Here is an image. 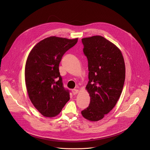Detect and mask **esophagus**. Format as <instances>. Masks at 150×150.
<instances>
[{"label":"esophagus","mask_w":150,"mask_h":150,"mask_svg":"<svg viewBox=\"0 0 150 150\" xmlns=\"http://www.w3.org/2000/svg\"><path fill=\"white\" fill-rule=\"evenodd\" d=\"M78 92H79V91H78V90H76V89H73V90H72V93H73L74 95L77 94L78 93Z\"/></svg>","instance_id":"obj_1"}]
</instances>
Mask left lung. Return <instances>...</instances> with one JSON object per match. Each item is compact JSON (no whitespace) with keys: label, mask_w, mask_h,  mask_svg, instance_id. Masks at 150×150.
Masks as SVG:
<instances>
[{"label":"left lung","mask_w":150,"mask_h":150,"mask_svg":"<svg viewBox=\"0 0 150 150\" xmlns=\"http://www.w3.org/2000/svg\"><path fill=\"white\" fill-rule=\"evenodd\" d=\"M88 60L90 103L81 114L90 121L102 119L116 104L125 79V65L120 50L100 35L82 39Z\"/></svg>","instance_id":"left-lung-1"}]
</instances>
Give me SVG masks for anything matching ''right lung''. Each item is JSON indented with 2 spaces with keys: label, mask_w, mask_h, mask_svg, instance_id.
I'll list each match as a JSON object with an SVG mask.
<instances>
[{
  "label": "right lung",
  "mask_w": 150,
  "mask_h": 150,
  "mask_svg": "<svg viewBox=\"0 0 150 150\" xmlns=\"http://www.w3.org/2000/svg\"><path fill=\"white\" fill-rule=\"evenodd\" d=\"M77 41L78 38L50 37L37 43L28 56L25 68L27 92L33 104L45 117L57 116L70 99L59 66L63 54Z\"/></svg>",
  "instance_id": "add662e5"
}]
</instances>
